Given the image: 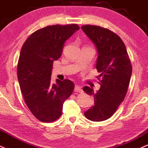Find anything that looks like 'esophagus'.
Wrapping results in <instances>:
<instances>
[{"instance_id": "34e87169", "label": "esophagus", "mask_w": 148, "mask_h": 148, "mask_svg": "<svg viewBox=\"0 0 148 148\" xmlns=\"http://www.w3.org/2000/svg\"><path fill=\"white\" fill-rule=\"evenodd\" d=\"M75 91L76 92H82V87L79 85H75Z\"/></svg>"}]
</instances>
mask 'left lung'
<instances>
[{"mask_svg": "<svg viewBox=\"0 0 148 148\" xmlns=\"http://www.w3.org/2000/svg\"><path fill=\"white\" fill-rule=\"evenodd\" d=\"M98 50L96 69L101 87L96 92L89 87H83L94 98V106L84 112L89 120L101 122L110 118L124 101L132 73V66L125 45L110 30L94 25L81 27Z\"/></svg>", "mask_w": 148, "mask_h": 148, "instance_id": "1", "label": "left lung"}]
</instances>
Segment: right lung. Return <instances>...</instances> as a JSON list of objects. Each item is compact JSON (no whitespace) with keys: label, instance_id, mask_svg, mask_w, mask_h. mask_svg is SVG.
<instances>
[{"label":"right lung","instance_id":"right-lung-1","mask_svg":"<svg viewBox=\"0 0 148 148\" xmlns=\"http://www.w3.org/2000/svg\"><path fill=\"white\" fill-rule=\"evenodd\" d=\"M78 29L75 24L47 26L33 33L21 48L17 64L19 87L27 107L41 122L57 120L64 101L73 92L72 81L56 79L52 84L51 75L65 41Z\"/></svg>","mask_w":148,"mask_h":148}]
</instances>
